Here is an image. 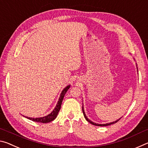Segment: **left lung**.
<instances>
[{
  "mask_svg": "<svg viewBox=\"0 0 148 148\" xmlns=\"http://www.w3.org/2000/svg\"><path fill=\"white\" fill-rule=\"evenodd\" d=\"M82 111H83V113H84V117H85V118H86V119L87 120V121L88 122H89L91 124H92V125H95V126H100V127H102V126H108V125H112V124H114V123H117V121H119V120L121 118H119V119H118L117 120H116V121H113V122H112V123H106V124H98V123H94V122H92V121H91V120H89L88 118H87V117L86 116V114H85V112H84V106H82Z\"/></svg>",
  "mask_w": 148,
  "mask_h": 148,
  "instance_id": "obj_1",
  "label": "left lung"
}]
</instances>
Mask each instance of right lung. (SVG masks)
I'll use <instances>...</instances> for the list:
<instances>
[{"label":"right lung","mask_w":148,"mask_h":148,"mask_svg":"<svg viewBox=\"0 0 148 148\" xmlns=\"http://www.w3.org/2000/svg\"><path fill=\"white\" fill-rule=\"evenodd\" d=\"M70 87H71V86L69 85L68 86H66L63 90H62L61 93V95H60V97H59L58 102H57L56 108H55L53 111H52L49 114L47 115V116L42 117H36V118H32V117H27L29 119L32 120V121H33L38 122V123H49V122L53 121V120L57 117V114H58L59 110H60V109H61V104H62V100H63L64 95L66 94V91H68L69 89L70 88Z\"/></svg>","instance_id":"obj_1"}]
</instances>
